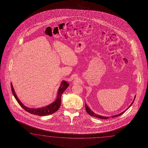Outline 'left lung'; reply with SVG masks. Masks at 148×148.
<instances>
[{"instance_id":"left-lung-1","label":"left lung","mask_w":148,"mask_h":148,"mask_svg":"<svg viewBox=\"0 0 148 148\" xmlns=\"http://www.w3.org/2000/svg\"><path fill=\"white\" fill-rule=\"evenodd\" d=\"M136 97V96H135ZM134 100H135V99H134V100L133 101V102H132V104H130V106L129 107V108L132 106V104L134 103ZM85 107H86V111L87 112H88V114L90 115H91L92 116H94V117H97V118H99V119H109V117H104V116H100V115H96L95 114V113H94L93 112L91 111V110L89 108L88 106H87V104L85 103ZM128 109H127L124 112H121V113H120V114H118V115H115V116H112V117H115L116 116H119L120 115H122L123 113H124V112H125V111Z\"/></svg>"}]
</instances>
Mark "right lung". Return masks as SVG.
<instances>
[{"label": "right lung", "instance_id": "add662e5", "mask_svg": "<svg viewBox=\"0 0 148 148\" xmlns=\"http://www.w3.org/2000/svg\"><path fill=\"white\" fill-rule=\"evenodd\" d=\"M11 89H12L13 94L14 96L15 99H16V101L25 110H26V112H28L32 114L36 115L44 116L52 114L54 113L55 112H56L59 109L60 105H61V95L64 92V90L68 88V86H69V84L67 82L63 81L60 85V87L59 88L56 100L53 103H52V104H49L47 106H46L43 108H37V109L27 108L23 105V104H22L21 102H20V100L18 99V97L16 96L15 92L14 91V89L13 88L12 84H11Z\"/></svg>", "mask_w": 148, "mask_h": 148}]
</instances>
